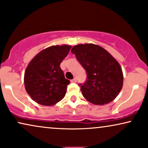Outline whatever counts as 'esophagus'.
<instances>
[{
  "label": "esophagus",
  "mask_w": 148,
  "mask_h": 148,
  "mask_svg": "<svg viewBox=\"0 0 148 148\" xmlns=\"http://www.w3.org/2000/svg\"><path fill=\"white\" fill-rule=\"evenodd\" d=\"M70 81H71V82H76V78H73V79L71 80Z\"/></svg>",
  "instance_id": "1"
}]
</instances>
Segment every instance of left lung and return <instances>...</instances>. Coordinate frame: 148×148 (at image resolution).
<instances>
[{
  "label": "left lung",
  "instance_id": "8db88e82",
  "mask_svg": "<svg viewBox=\"0 0 148 148\" xmlns=\"http://www.w3.org/2000/svg\"><path fill=\"white\" fill-rule=\"evenodd\" d=\"M71 52L87 74L80 88L83 97L100 106L115 99L123 85V70L117 60L103 47L91 43L75 45Z\"/></svg>",
  "mask_w": 148,
  "mask_h": 148
}]
</instances>
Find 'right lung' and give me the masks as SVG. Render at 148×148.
I'll list each match as a JSON object with an SVG mask.
<instances>
[{"label":"right lung","mask_w":148,"mask_h":148,"mask_svg":"<svg viewBox=\"0 0 148 148\" xmlns=\"http://www.w3.org/2000/svg\"><path fill=\"white\" fill-rule=\"evenodd\" d=\"M71 47L68 45L47 47L27 65L24 73L25 88L36 103L51 106L65 97L70 80L65 78L60 64Z\"/></svg>","instance_id":"obj_1"}]
</instances>
